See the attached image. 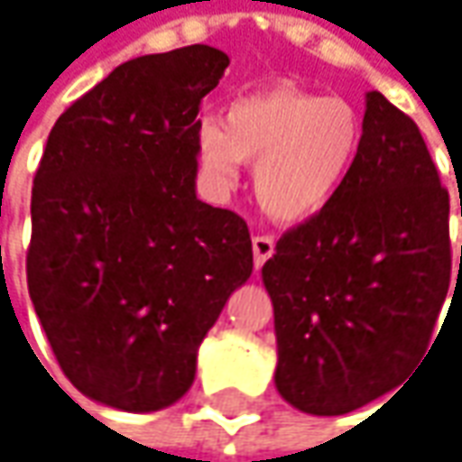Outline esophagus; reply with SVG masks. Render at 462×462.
<instances>
[{"instance_id":"esophagus-1","label":"esophagus","mask_w":462,"mask_h":462,"mask_svg":"<svg viewBox=\"0 0 462 462\" xmlns=\"http://www.w3.org/2000/svg\"><path fill=\"white\" fill-rule=\"evenodd\" d=\"M252 249H254V267L262 269L264 267V262H267V259H272V254H274V238L254 236Z\"/></svg>"}]
</instances>
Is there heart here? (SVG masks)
Listing matches in <instances>:
<instances>
[{
  "label": "heart",
  "instance_id": "obj_1",
  "mask_svg": "<svg viewBox=\"0 0 462 462\" xmlns=\"http://www.w3.org/2000/svg\"><path fill=\"white\" fill-rule=\"evenodd\" d=\"M198 160L218 188L238 180L241 160H256L254 190L277 224L297 226L333 203L361 150V122L343 98L277 83L236 98L224 124H198Z\"/></svg>",
  "mask_w": 462,
  "mask_h": 462
}]
</instances>
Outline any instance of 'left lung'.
Instances as JSON below:
<instances>
[{
	"instance_id": "1",
	"label": "left lung",
	"mask_w": 462,
	"mask_h": 462,
	"mask_svg": "<svg viewBox=\"0 0 462 462\" xmlns=\"http://www.w3.org/2000/svg\"><path fill=\"white\" fill-rule=\"evenodd\" d=\"M361 129L340 193L287 231L262 267L277 392L318 417L402 386L432 343L450 287V198L417 124L368 91Z\"/></svg>"
}]
</instances>
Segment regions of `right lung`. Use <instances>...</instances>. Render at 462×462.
Listing matches in <instances>:
<instances>
[{
	"label": "right lung",
	"mask_w": 462,
	"mask_h": 462,
	"mask_svg": "<svg viewBox=\"0 0 462 462\" xmlns=\"http://www.w3.org/2000/svg\"><path fill=\"white\" fill-rule=\"evenodd\" d=\"M228 68L210 45L114 68L51 129L32 185L27 287L63 374L124 411L175 404L231 292L246 221L198 200V108Z\"/></svg>",
	"instance_id": "add662e5"
}]
</instances>
